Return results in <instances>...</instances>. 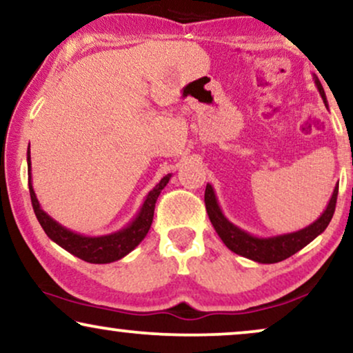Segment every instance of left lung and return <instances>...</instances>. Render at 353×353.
<instances>
[{"label": "left lung", "mask_w": 353, "mask_h": 353, "mask_svg": "<svg viewBox=\"0 0 353 353\" xmlns=\"http://www.w3.org/2000/svg\"><path fill=\"white\" fill-rule=\"evenodd\" d=\"M316 86L319 89V94L323 97L325 107H327V99H325L324 89L321 86L319 79H314ZM337 192H339V182L337 185L334 187L332 197L329 200L327 207L318 220L307 225L306 228L293 231V233L287 234H276L270 236V238H259V236H254L248 231L241 230L239 226H236L234 223H231L228 218L225 216V213L221 212L220 205H218V199L215 195V190L213 187L207 184V189H205V207H207V213L210 221H212L213 228L220 236L225 246L233 251L239 256L251 259L254 262H259V264H275V262L285 261L293 254H296L300 249H303L306 244H310L311 241L323 233V231L327 228L329 221L332 220L334 210H336V202H337Z\"/></svg>", "instance_id": "8db88e82"}]
</instances>
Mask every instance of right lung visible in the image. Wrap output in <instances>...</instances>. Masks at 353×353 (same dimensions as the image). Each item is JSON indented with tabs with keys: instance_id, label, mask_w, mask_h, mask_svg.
<instances>
[{
	"instance_id": "obj_1",
	"label": "right lung",
	"mask_w": 353,
	"mask_h": 353,
	"mask_svg": "<svg viewBox=\"0 0 353 353\" xmlns=\"http://www.w3.org/2000/svg\"><path fill=\"white\" fill-rule=\"evenodd\" d=\"M28 176H29V192H30V200H32L34 213L37 216V220L42 226L46 234L50 238L53 243H57L58 246L63 248L65 251H68L73 256H77L83 261L89 262V264H109V262H115L119 259L127 256L128 252H132L141 241L145 239V236L148 234L151 223H153L154 215V205L158 200L161 190L166 187V184L171 179V174L164 176L159 184L153 187V190L148 192L143 205L138 210L135 218L128 223L127 226H123L122 230L115 231V233L104 234V236H84L79 233H74L68 228H65L63 225L53 220L47 212H43L40 207L37 195H35L34 187H32V176H30V150L28 148Z\"/></svg>"
}]
</instances>
